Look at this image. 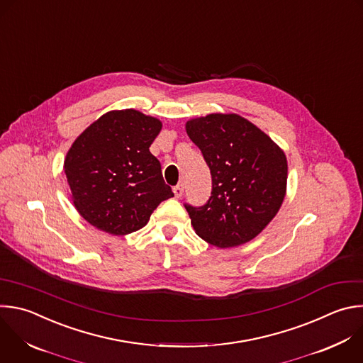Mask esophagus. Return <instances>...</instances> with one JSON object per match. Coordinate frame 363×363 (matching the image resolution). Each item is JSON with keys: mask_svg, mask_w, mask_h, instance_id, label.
<instances>
[{"mask_svg": "<svg viewBox=\"0 0 363 363\" xmlns=\"http://www.w3.org/2000/svg\"><path fill=\"white\" fill-rule=\"evenodd\" d=\"M174 194H175V198H181L182 196V194H184V185L182 184H179V185H177V186H174Z\"/></svg>", "mask_w": 363, "mask_h": 363, "instance_id": "obj_1", "label": "esophagus"}]
</instances>
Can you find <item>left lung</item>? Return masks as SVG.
Returning <instances> with one entry per match:
<instances>
[{
    "label": "left lung",
    "mask_w": 363,
    "mask_h": 363,
    "mask_svg": "<svg viewBox=\"0 0 363 363\" xmlns=\"http://www.w3.org/2000/svg\"><path fill=\"white\" fill-rule=\"evenodd\" d=\"M185 128L212 177L208 202L202 206L185 203L196 235L218 248L250 242L284 202L288 179L284 151L236 113L189 119Z\"/></svg>",
    "instance_id": "8db88e82"
}]
</instances>
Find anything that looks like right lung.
Masks as SVG:
<instances>
[{
	"mask_svg": "<svg viewBox=\"0 0 363 363\" xmlns=\"http://www.w3.org/2000/svg\"><path fill=\"white\" fill-rule=\"evenodd\" d=\"M161 128L160 119L140 111H109L74 141L64 172L77 211L92 226L111 235L135 232L174 196L150 152Z\"/></svg>",
	"mask_w": 363,
	"mask_h": 363,
	"instance_id": "right-lung-1",
	"label": "right lung"
}]
</instances>
